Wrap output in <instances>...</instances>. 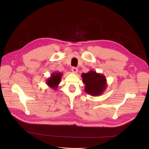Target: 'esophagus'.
<instances>
[{
	"label": "esophagus",
	"mask_w": 149,
	"mask_h": 149,
	"mask_svg": "<svg viewBox=\"0 0 149 149\" xmlns=\"http://www.w3.org/2000/svg\"><path fill=\"white\" fill-rule=\"evenodd\" d=\"M71 70H72V72L74 74H77L78 72V69L77 68H75V67H73L72 68Z\"/></svg>",
	"instance_id": "34e87169"
}]
</instances>
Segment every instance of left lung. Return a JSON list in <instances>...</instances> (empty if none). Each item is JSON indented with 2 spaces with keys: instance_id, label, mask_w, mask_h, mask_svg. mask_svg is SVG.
Listing matches in <instances>:
<instances>
[{
  "instance_id": "8db88e82",
  "label": "left lung",
  "mask_w": 149,
  "mask_h": 149,
  "mask_svg": "<svg viewBox=\"0 0 149 149\" xmlns=\"http://www.w3.org/2000/svg\"><path fill=\"white\" fill-rule=\"evenodd\" d=\"M83 82L85 84L84 91L93 97L100 96L107 88L106 77L94 70H90L88 73L81 75Z\"/></svg>"
}]
</instances>
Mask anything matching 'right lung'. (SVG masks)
I'll return each instance as SVG.
<instances>
[{
    "label": "right lung",
    "mask_w": 149,
    "mask_h": 149,
    "mask_svg": "<svg viewBox=\"0 0 149 149\" xmlns=\"http://www.w3.org/2000/svg\"><path fill=\"white\" fill-rule=\"evenodd\" d=\"M63 74L58 72H53L51 77L47 79L46 83L48 86L54 90L57 89L58 84L61 81V79L62 77Z\"/></svg>",
    "instance_id": "1"
}]
</instances>
